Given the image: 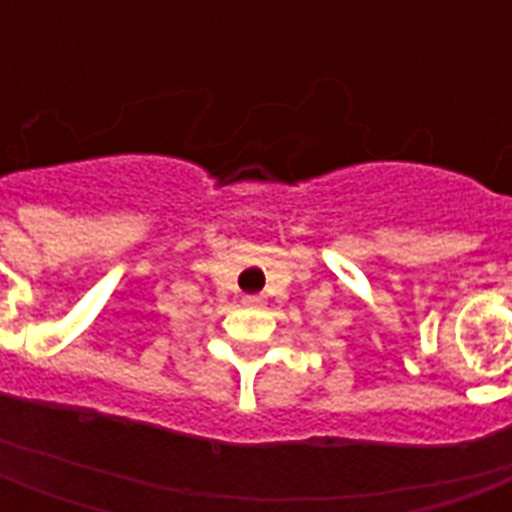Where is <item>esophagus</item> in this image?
<instances>
[{"mask_svg": "<svg viewBox=\"0 0 512 512\" xmlns=\"http://www.w3.org/2000/svg\"><path fill=\"white\" fill-rule=\"evenodd\" d=\"M241 303L247 305V308H263L265 300L260 295H244L241 297Z\"/></svg>", "mask_w": 512, "mask_h": 512, "instance_id": "obj_1", "label": "esophagus"}]
</instances>
